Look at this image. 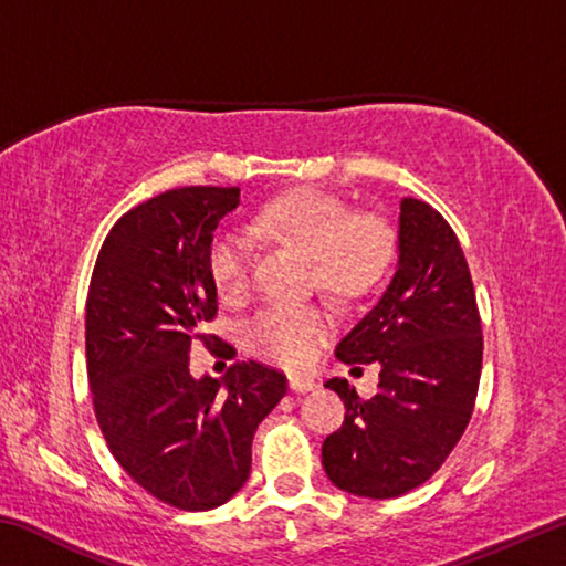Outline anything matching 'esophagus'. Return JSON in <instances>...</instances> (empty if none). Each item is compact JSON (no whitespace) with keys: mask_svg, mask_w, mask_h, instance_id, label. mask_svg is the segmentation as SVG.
Segmentation results:
<instances>
[{"mask_svg":"<svg viewBox=\"0 0 566 566\" xmlns=\"http://www.w3.org/2000/svg\"><path fill=\"white\" fill-rule=\"evenodd\" d=\"M290 387L292 391H296V395H306V391L317 387V381H314V377H306V375H290Z\"/></svg>","mask_w":566,"mask_h":566,"instance_id":"1","label":"esophagus"}]
</instances>
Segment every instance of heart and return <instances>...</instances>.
<instances>
[{
  "label": "heart",
  "mask_w": 566,
  "mask_h": 566,
  "mask_svg": "<svg viewBox=\"0 0 566 566\" xmlns=\"http://www.w3.org/2000/svg\"><path fill=\"white\" fill-rule=\"evenodd\" d=\"M254 229L286 239L312 256L322 290L354 300L375 286L387 270L391 232L377 217H354L339 197L317 189L292 191L260 209ZM254 242L229 227L209 249V272L222 300L237 302L252 284ZM332 314L319 304H266L247 324V342L262 357L286 367H304L332 334Z\"/></svg>",
  "instance_id": "heart-1"
}]
</instances>
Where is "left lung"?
Returning a JSON list of instances; mask_svg holds the SVG:
<instances>
[{
  "label": "left lung",
  "mask_w": 566,
  "mask_h": 566,
  "mask_svg": "<svg viewBox=\"0 0 566 566\" xmlns=\"http://www.w3.org/2000/svg\"><path fill=\"white\" fill-rule=\"evenodd\" d=\"M344 364H379L361 399L329 379L347 407L322 444V464L342 492L391 500L424 484L464 434L482 375V322L459 239L427 202L405 197L395 274L375 306L337 344Z\"/></svg>",
  "instance_id": "obj_1"
}]
</instances>
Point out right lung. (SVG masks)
<instances>
[{"mask_svg": "<svg viewBox=\"0 0 566 566\" xmlns=\"http://www.w3.org/2000/svg\"><path fill=\"white\" fill-rule=\"evenodd\" d=\"M237 187H181L129 209L104 239L87 294V375L109 452L142 490L207 512L242 490L252 439L286 395L282 371L237 361L191 377L189 352L212 337L214 229Z\"/></svg>", "mask_w": 566, "mask_h": 566, "instance_id": "add662e5", "label": "right lung"}]
</instances>
